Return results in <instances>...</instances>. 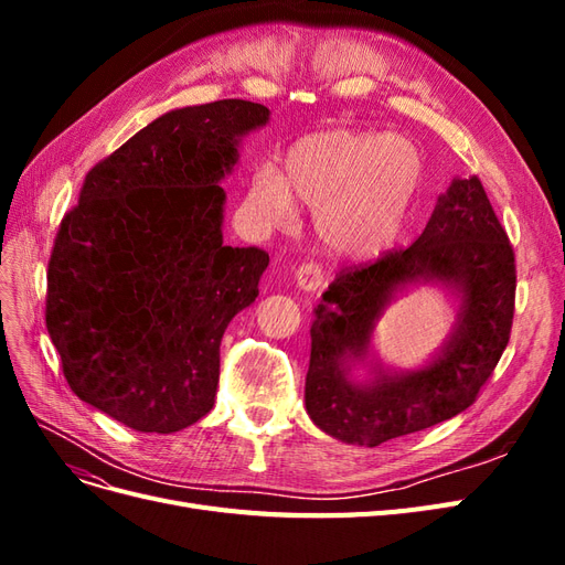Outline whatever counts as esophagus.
I'll return each instance as SVG.
<instances>
[{
	"label": "esophagus",
	"mask_w": 565,
	"mask_h": 565,
	"mask_svg": "<svg viewBox=\"0 0 565 565\" xmlns=\"http://www.w3.org/2000/svg\"><path fill=\"white\" fill-rule=\"evenodd\" d=\"M324 280V270L320 264H301L297 270H295V282L299 289H303V292H316V289L322 285Z\"/></svg>",
	"instance_id": "obj_1"
}]
</instances>
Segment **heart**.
Returning <instances> with one entry per match:
<instances>
[{"label": "heart", "mask_w": 565, "mask_h": 565, "mask_svg": "<svg viewBox=\"0 0 565 565\" xmlns=\"http://www.w3.org/2000/svg\"><path fill=\"white\" fill-rule=\"evenodd\" d=\"M424 172L419 148L377 131L332 129L299 139L276 167L256 169L247 212L264 228L297 218V198L316 210V233L341 259H367L393 243Z\"/></svg>", "instance_id": "obj_1"}]
</instances>
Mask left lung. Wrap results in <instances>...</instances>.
<instances>
[{
	"label": "left lung",
	"instance_id": "1",
	"mask_svg": "<svg viewBox=\"0 0 565 565\" xmlns=\"http://www.w3.org/2000/svg\"><path fill=\"white\" fill-rule=\"evenodd\" d=\"M417 281L448 286L460 297L456 328L429 365L391 373L372 364L365 385L350 380L367 362L373 322L398 288ZM516 264L478 177L455 179L424 233L377 262L339 270L311 324L306 409L337 440L374 448L429 429L467 409L509 344Z\"/></svg>",
	"mask_w": 565,
	"mask_h": 565
}]
</instances>
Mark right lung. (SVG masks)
<instances>
[{
    "label": "right lung",
    "instance_id": "add662e5",
    "mask_svg": "<svg viewBox=\"0 0 565 565\" xmlns=\"http://www.w3.org/2000/svg\"><path fill=\"white\" fill-rule=\"evenodd\" d=\"M268 108L169 110L89 169L46 270V330L73 393L129 429L172 434L214 405L228 322L268 254L224 245L221 179Z\"/></svg>",
    "mask_w": 565,
    "mask_h": 565
}]
</instances>
